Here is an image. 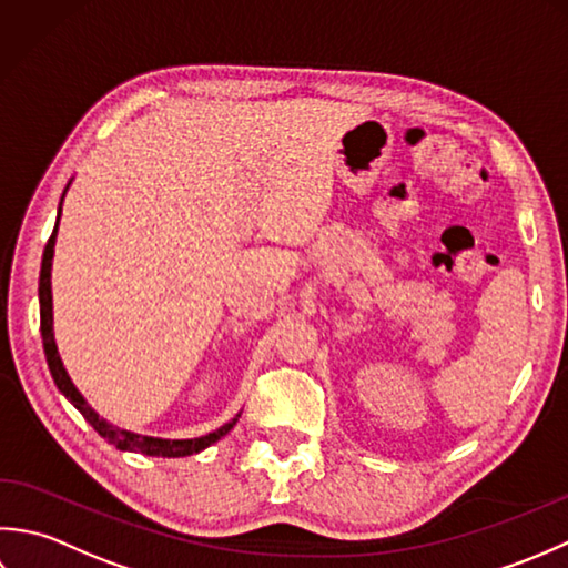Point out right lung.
<instances>
[{
    "instance_id": "obj_1",
    "label": "right lung",
    "mask_w": 568,
    "mask_h": 568,
    "mask_svg": "<svg viewBox=\"0 0 568 568\" xmlns=\"http://www.w3.org/2000/svg\"><path fill=\"white\" fill-rule=\"evenodd\" d=\"M73 179L68 181V186L61 195V203H58V217H55V227L45 242L43 250V260H41V274H39V306H41V338H43V353H45V363H49L51 377L55 382V387L61 389V395L73 404V407L85 416V422L95 429L108 444L118 446L120 450H134V454H144V456H161V458H181V456H191L199 454V450L207 448L211 444L220 442L240 419V412L233 416V419L225 422L223 426H217L215 432L199 436V438H161V436H144V434H134L120 429V426L110 424L108 419L90 407L88 399L80 395V389L73 385L71 375L63 367L61 355H58V345H55V335H53V294H51V267H53V247H55V235H58V223H61V207L68 189H71Z\"/></svg>"
}]
</instances>
